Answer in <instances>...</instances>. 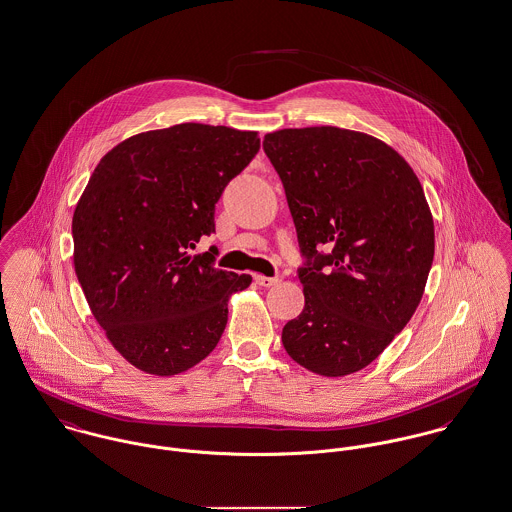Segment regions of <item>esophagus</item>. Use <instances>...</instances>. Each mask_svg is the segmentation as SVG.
<instances>
[{"label": "esophagus", "instance_id": "obj_1", "mask_svg": "<svg viewBox=\"0 0 512 512\" xmlns=\"http://www.w3.org/2000/svg\"><path fill=\"white\" fill-rule=\"evenodd\" d=\"M254 279H256V283L262 285V287H272V285L279 283V278H268V276H262V274H256Z\"/></svg>", "mask_w": 512, "mask_h": 512}]
</instances>
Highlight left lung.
Returning <instances> with one entry per match:
<instances>
[{"mask_svg":"<svg viewBox=\"0 0 512 512\" xmlns=\"http://www.w3.org/2000/svg\"><path fill=\"white\" fill-rule=\"evenodd\" d=\"M264 152L305 258V309L283 326V348L325 377L360 372L411 321L432 268L419 178L385 142L338 127L268 133Z\"/></svg>","mask_w":512,"mask_h":512,"instance_id":"obj_1","label":"left lung"}]
</instances>
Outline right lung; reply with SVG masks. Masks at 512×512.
Returning a JSON list of instances; mask_svg holds the SVG:
<instances>
[{"label":"right lung","mask_w":512,"mask_h":512,"mask_svg":"<svg viewBox=\"0 0 512 512\" xmlns=\"http://www.w3.org/2000/svg\"><path fill=\"white\" fill-rule=\"evenodd\" d=\"M260 150L254 131L182 123L140 133L93 170L74 217V268L92 315L140 372L168 377L207 358L248 274L191 256L215 203Z\"/></svg>","instance_id":"right-lung-1"}]
</instances>
